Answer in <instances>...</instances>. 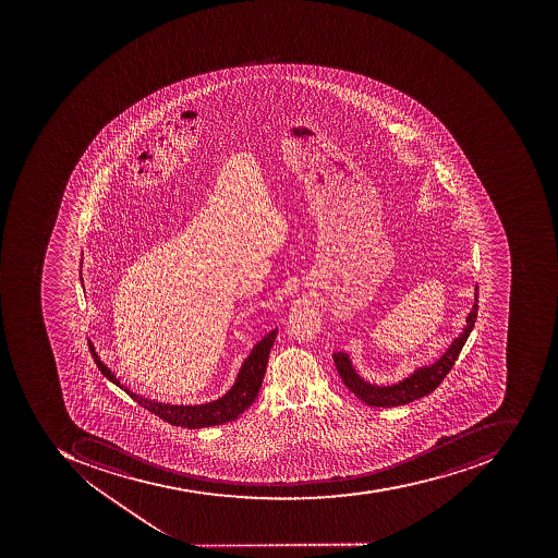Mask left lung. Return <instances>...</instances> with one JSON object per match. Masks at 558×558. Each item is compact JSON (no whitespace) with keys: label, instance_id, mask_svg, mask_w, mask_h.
<instances>
[{"label":"left lung","instance_id":"8db88e82","mask_svg":"<svg viewBox=\"0 0 558 558\" xmlns=\"http://www.w3.org/2000/svg\"><path fill=\"white\" fill-rule=\"evenodd\" d=\"M478 316V284L474 287V304L466 317V325L463 331L452 340V343L446 348V352L439 359L428 365H420L410 376L398 383L389 384V386H379L372 384L360 376L359 371L353 367L352 359L347 352L332 353V360L337 365L338 374L341 380L359 400L364 401L368 407L392 408L401 407V404L411 403V401L420 400L423 396L430 395L444 377L449 374L459 353L463 350L470 332L473 331L474 320Z\"/></svg>","mask_w":558,"mask_h":558}]
</instances>
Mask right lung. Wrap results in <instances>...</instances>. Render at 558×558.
Segmentation results:
<instances>
[{"label":"right lung","instance_id":"add662e5","mask_svg":"<svg viewBox=\"0 0 558 558\" xmlns=\"http://www.w3.org/2000/svg\"><path fill=\"white\" fill-rule=\"evenodd\" d=\"M277 332V328L271 329L265 338L254 344L250 356L242 362L241 368H239L235 383L232 384V388L226 395L218 398V400L203 404L162 403V401L150 400L147 396L136 395V392L119 383L111 368L107 367L99 359V353L95 352L94 343H88V347H90L95 364L104 376L116 384L118 388L123 389L126 395H130L140 407L150 411L158 418H162L163 422L175 425V427L203 428L233 422L254 403L257 392L262 389L263 377H265L266 365H268L269 350L274 347Z\"/></svg>","mask_w":558,"mask_h":558}]
</instances>
